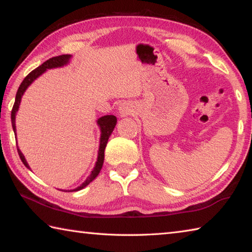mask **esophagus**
Wrapping results in <instances>:
<instances>
[{
  "mask_svg": "<svg viewBox=\"0 0 252 252\" xmlns=\"http://www.w3.org/2000/svg\"><path fill=\"white\" fill-rule=\"evenodd\" d=\"M132 112V109H131V105L127 104V103H123L121 106H120V113L122 117H126L129 116V114H131Z\"/></svg>",
  "mask_w": 252,
  "mask_h": 252,
  "instance_id": "obj_1",
  "label": "esophagus"
}]
</instances>
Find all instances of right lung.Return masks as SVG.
<instances>
[{
  "mask_svg": "<svg viewBox=\"0 0 252 252\" xmlns=\"http://www.w3.org/2000/svg\"><path fill=\"white\" fill-rule=\"evenodd\" d=\"M70 58H71L70 54H62V55H59V57L51 58V59L48 60V61L42 63L40 66H37L36 69H34L32 72H30V73L27 76H25L24 80L22 81V83H21V85L19 87L18 92H16L15 102H14L13 108H12V112H11V121H12V126H13L14 132H15V113H16V111L19 110L21 97H22L24 91L27 90L29 85L31 84L33 81L37 78V76H40L42 73H43V72L46 69H52V67H58V66L64 65V64H66L67 62H69ZM97 125H99L100 129H101V138H100L99 156H97V161L95 163V167H94V169H93V171L91 172L90 177H88L87 180H85L82 183V185L76 188V189L72 190V191H79L81 189H83L84 187H87L89 183L94 180V179L97 177V174L100 173L101 169H102V165H103V161H104V150H105L106 143H108V140L110 138V135H111V133H112L114 126H116V125H117V118L114 116H104V117H102V118L99 119V120H97ZM18 152H19V156H20L21 160H22L25 167L30 169L27 160H25L24 156L22 155V152H21L19 149H18Z\"/></svg>",
  "mask_w": 252,
  "mask_h": 252,
  "instance_id": "right-lung-1",
  "label": "right lung"
}]
</instances>
